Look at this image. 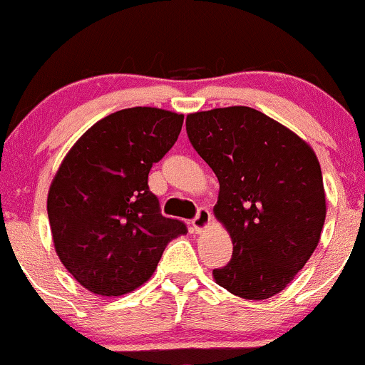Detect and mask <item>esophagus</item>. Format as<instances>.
Segmentation results:
<instances>
[{
    "label": "esophagus",
    "mask_w": 365,
    "mask_h": 365,
    "mask_svg": "<svg viewBox=\"0 0 365 365\" xmlns=\"http://www.w3.org/2000/svg\"><path fill=\"white\" fill-rule=\"evenodd\" d=\"M209 223H211V212L206 207H200L197 211V216L192 220V230L195 233H202L209 226Z\"/></svg>",
    "instance_id": "obj_1"
}]
</instances>
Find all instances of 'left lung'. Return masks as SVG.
Listing matches in <instances>:
<instances>
[{
    "label": "left lung",
    "instance_id": "left-lung-1",
    "mask_svg": "<svg viewBox=\"0 0 365 365\" xmlns=\"http://www.w3.org/2000/svg\"><path fill=\"white\" fill-rule=\"evenodd\" d=\"M187 133L220 182L212 211L233 244L232 261L212 278L240 299H269L319 244L326 194L316 153L249 106L190 113Z\"/></svg>",
    "mask_w": 365,
    "mask_h": 365
}]
</instances>
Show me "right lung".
Wrapping results in <instances>:
<instances>
[{"mask_svg":"<svg viewBox=\"0 0 365 365\" xmlns=\"http://www.w3.org/2000/svg\"><path fill=\"white\" fill-rule=\"evenodd\" d=\"M183 115L135 106L104 116L63 158L48 192L54 250L86 290L120 297L144 284L182 221L161 216L148 177Z\"/></svg>","mask_w":365,"mask_h":365,"instance_id":"obj_1","label":"right lung"}]
</instances>
